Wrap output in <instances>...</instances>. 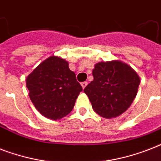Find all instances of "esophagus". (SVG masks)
<instances>
[{
	"label": "esophagus",
	"mask_w": 161,
	"mask_h": 161,
	"mask_svg": "<svg viewBox=\"0 0 161 161\" xmlns=\"http://www.w3.org/2000/svg\"><path fill=\"white\" fill-rule=\"evenodd\" d=\"M81 85H82L83 88H85L86 86L88 85V82H83V83H81Z\"/></svg>",
	"instance_id": "obj_1"
}]
</instances>
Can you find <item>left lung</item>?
<instances>
[{
	"label": "left lung",
	"mask_w": 161,
	"mask_h": 161,
	"mask_svg": "<svg viewBox=\"0 0 161 161\" xmlns=\"http://www.w3.org/2000/svg\"><path fill=\"white\" fill-rule=\"evenodd\" d=\"M93 77L83 91L98 115L115 118L130 108L140 85V78L131 67L120 61L100 62L95 64Z\"/></svg>",
	"instance_id": "8db88e82"
}]
</instances>
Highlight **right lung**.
<instances>
[{
	"instance_id": "add662e5",
	"label": "right lung",
	"mask_w": 161,
	"mask_h": 161,
	"mask_svg": "<svg viewBox=\"0 0 161 161\" xmlns=\"http://www.w3.org/2000/svg\"><path fill=\"white\" fill-rule=\"evenodd\" d=\"M29 97L45 117L60 119L73 110L83 88L64 59L52 56L26 78Z\"/></svg>"
}]
</instances>
